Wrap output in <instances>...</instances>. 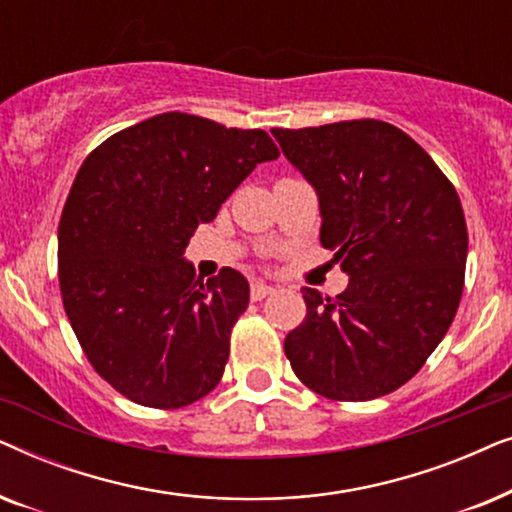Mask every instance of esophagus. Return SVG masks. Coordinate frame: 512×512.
<instances>
[{
	"instance_id": "esophagus-1",
	"label": "esophagus",
	"mask_w": 512,
	"mask_h": 512,
	"mask_svg": "<svg viewBox=\"0 0 512 512\" xmlns=\"http://www.w3.org/2000/svg\"><path fill=\"white\" fill-rule=\"evenodd\" d=\"M272 293H275V286H268L263 282L251 284V300H263V298L272 296Z\"/></svg>"
}]
</instances>
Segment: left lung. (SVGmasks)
<instances>
[{
  "mask_svg": "<svg viewBox=\"0 0 512 512\" xmlns=\"http://www.w3.org/2000/svg\"><path fill=\"white\" fill-rule=\"evenodd\" d=\"M272 135L317 191L319 240L349 275L335 298L305 286L307 314L286 335V359L305 387L333 401L391 394L457 314L468 254L459 195L391 123L361 118Z\"/></svg>",
  "mask_w": 512,
  "mask_h": 512,
  "instance_id": "8db88e82",
  "label": "left lung"
}]
</instances>
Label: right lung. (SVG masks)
<instances>
[{"label":"right lung","instance_id":"obj_1","mask_svg":"<svg viewBox=\"0 0 512 512\" xmlns=\"http://www.w3.org/2000/svg\"><path fill=\"white\" fill-rule=\"evenodd\" d=\"M275 158L265 130L167 111L83 160L60 216V293L88 361L118 394L174 410L219 384L249 282L223 268L202 284L184 251Z\"/></svg>","mask_w":512,"mask_h":512}]
</instances>
